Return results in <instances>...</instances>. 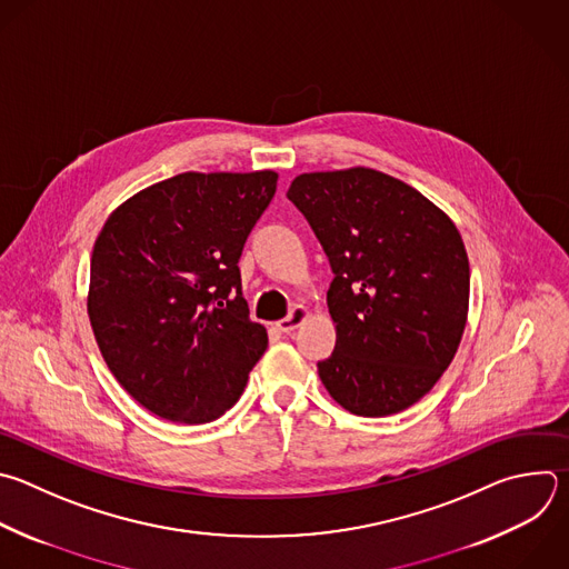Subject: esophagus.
Masks as SVG:
<instances>
[{
	"instance_id": "1",
	"label": "esophagus",
	"mask_w": 569,
	"mask_h": 569,
	"mask_svg": "<svg viewBox=\"0 0 569 569\" xmlns=\"http://www.w3.org/2000/svg\"><path fill=\"white\" fill-rule=\"evenodd\" d=\"M306 317H308V308H306V306H295L292 312H290L286 319L277 321V328H279L281 332H286V335H292V332L306 321Z\"/></svg>"
}]
</instances>
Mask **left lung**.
Returning <instances> with one entry per match:
<instances>
[{"instance_id": "left-lung-1", "label": "left lung", "mask_w": 569, "mask_h": 569, "mask_svg": "<svg viewBox=\"0 0 569 569\" xmlns=\"http://www.w3.org/2000/svg\"><path fill=\"white\" fill-rule=\"evenodd\" d=\"M288 199L330 268L335 350L317 363L330 398L363 418L425 398L449 368L469 312L456 223L416 187L368 167L301 173Z\"/></svg>"}]
</instances>
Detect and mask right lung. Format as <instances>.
Instances as JSON below:
<instances>
[{"instance_id":"1","label":"right lung","mask_w":569,"mask_h":569,"mask_svg":"<svg viewBox=\"0 0 569 569\" xmlns=\"http://www.w3.org/2000/svg\"><path fill=\"white\" fill-rule=\"evenodd\" d=\"M277 171H184L111 212L91 254L87 310L120 387L147 411L206 425L241 398L268 332L239 259Z\"/></svg>"}]
</instances>
